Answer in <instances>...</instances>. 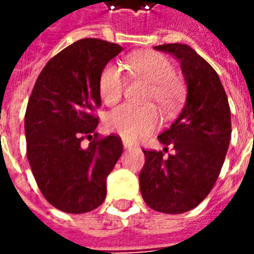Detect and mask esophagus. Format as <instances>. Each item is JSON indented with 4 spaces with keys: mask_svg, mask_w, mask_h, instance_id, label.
<instances>
[{
    "mask_svg": "<svg viewBox=\"0 0 254 254\" xmlns=\"http://www.w3.org/2000/svg\"><path fill=\"white\" fill-rule=\"evenodd\" d=\"M123 146L126 149H130L131 146H132V144H131L130 141H127V139H123Z\"/></svg>",
    "mask_w": 254,
    "mask_h": 254,
    "instance_id": "obj_1",
    "label": "esophagus"
}]
</instances>
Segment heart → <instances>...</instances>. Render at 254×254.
Masks as SVG:
<instances>
[{"label": "heart", "mask_w": 254, "mask_h": 254, "mask_svg": "<svg viewBox=\"0 0 254 254\" xmlns=\"http://www.w3.org/2000/svg\"><path fill=\"white\" fill-rule=\"evenodd\" d=\"M131 70L150 83L145 102H155L164 113L177 109L184 95L183 83L176 77V69L167 58L155 51H142L128 58ZM126 78L120 67L109 64L99 73V97L108 106L116 105L124 94ZM105 126L126 139H138L159 126V115L153 106L122 105L108 113Z\"/></svg>", "instance_id": "b5f03b06"}]
</instances>
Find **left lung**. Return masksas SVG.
Masks as SVG:
<instances>
[{
  "mask_svg": "<svg viewBox=\"0 0 254 254\" xmlns=\"http://www.w3.org/2000/svg\"><path fill=\"white\" fill-rule=\"evenodd\" d=\"M155 50L181 62L188 85L187 102L170 128L159 135L174 155L144 150L139 188L153 210L180 214L196 207L217 181L231 139V110L220 77L210 64L185 44H163Z\"/></svg>",
  "mask_w": 254,
  "mask_h": 254,
  "instance_id": "left-lung-1",
  "label": "left lung"
}]
</instances>
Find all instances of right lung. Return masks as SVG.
Instances as JSON below:
<instances>
[{
    "label": "right lung",
    "instance_id": "1",
    "mask_svg": "<svg viewBox=\"0 0 254 254\" xmlns=\"http://www.w3.org/2000/svg\"><path fill=\"white\" fill-rule=\"evenodd\" d=\"M122 50L98 38L78 40L51 58L31 91L24 116L27 160L44 197L64 213L101 206L106 178L122 156V138L95 132L99 73Z\"/></svg>",
    "mask_w": 254,
    "mask_h": 254
}]
</instances>
